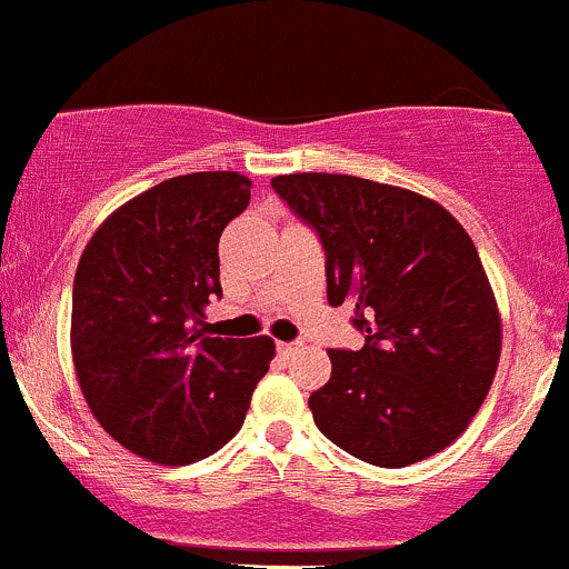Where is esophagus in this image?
<instances>
[{
  "instance_id": "obj_1",
  "label": "esophagus",
  "mask_w": 569,
  "mask_h": 569,
  "mask_svg": "<svg viewBox=\"0 0 569 569\" xmlns=\"http://www.w3.org/2000/svg\"><path fill=\"white\" fill-rule=\"evenodd\" d=\"M297 350H299V342H278V352L283 358H291Z\"/></svg>"
}]
</instances>
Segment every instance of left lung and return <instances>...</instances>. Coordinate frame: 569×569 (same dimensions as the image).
<instances>
[{"label": "left lung", "instance_id": "obj_1", "mask_svg": "<svg viewBox=\"0 0 569 569\" xmlns=\"http://www.w3.org/2000/svg\"><path fill=\"white\" fill-rule=\"evenodd\" d=\"M321 238L329 305H352L361 350H329L312 420L345 452L403 468L449 447L489 393L500 316L479 251L439 202L342 173L276 176Z\"/></svg>", "mask_w": 569, "mask_h": 569}]
</instances>
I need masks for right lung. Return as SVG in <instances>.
Instances as JSON below:
<instances>
[{
    "label": "right lung",
    "mask_w": 569,
    "mask_h": 569,
    "mask_svg": "<svg viewBox=\"0 0 569 569\" xmlns=\"http://www.w3.org/2000/svg\"><path fill=\"white\" fill-rule=\"evenodd\" d=\"M234 171L176 176L128 200L84 246L71 356L101 428L130 452L187 466L238 433L270 369V337H213L219 238L248 208Z\"/></svg>",
    "instance_id": "add662e5"
}]
</instances>
